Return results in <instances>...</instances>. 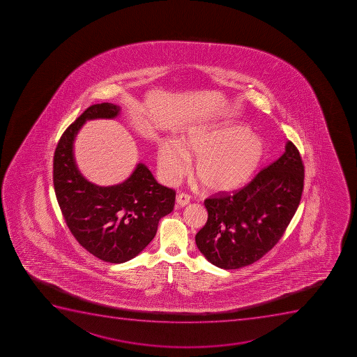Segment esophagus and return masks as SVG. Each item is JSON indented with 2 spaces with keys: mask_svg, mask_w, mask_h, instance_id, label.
<instances>
[{
  "mask_svg": "<svg viewBox=\"0 0 357 357\" xmlns=\"http://www.w3.org/2000/svg\"><path fill=\"white\" fill-rule=\"evenodd\" d=\"M176 205L184 207V206L188 205L191 202V197L186 195V193H181V195H176Z\"/></svg>",
  "mask_w": 357,
  "mask_h": 357,
  "instance_id": "esophagus-1",
  "label": "esophagus"
}]
</instances>
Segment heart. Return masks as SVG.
Returning <instances> with one entry per match:
<instances>
[{
	"label": "heart",
	"instance_id": "heart-1",
	"mask_svg": "<svg viewBox=\"0 0 357 357\" xmlns=\"http://www.w3.org/2000/svg\"><path fill=\"white\" fill-rule=\"evenodd\" d=\"M266 155V143L247 126L220 122L192 128L176 142L160 143L157 155L162 179L173 184L188 172V160H195V173L206 188L231 193L254 178Z\"/></svg>",
	"mask_w": 357,
	"mask_h": 357
}]
</instances>
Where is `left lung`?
<instances>
[{"label":"left lung","instance_id":"8db88e82","mask_svg":"<svg viewBox=\"0 0 357 357\" xmlns=\"http://www.w3.org/2000/svg\"><path fill=\"white\" fill-rule=\"evenodd\" d=\"M304 164L292 142L240 191L206 199L208 219L195 235L199 250L218 268L252 264L275 247L301 204Z\"/></svg>","mask_w":357,"mask_h":357}]
</instances>
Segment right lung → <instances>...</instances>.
<instances>
[{
	"instance_id": "1",
	"label": "right lung",
	"mask_w": 357,
	"mask_h": 357,
	"mask_svg": "<svg viewBox=\"0 0 357 357\" xmlns=\"http://www.w3.org/2000/svg\"><path fill=\"white\" fill-rule=\"evenodd\" d=\"M119 114L113 103L89 107L61 135L53 157V186L68 229L89 252L116 264L145 249L176 200V192L158 184L143 162L127 181L107 188L89 183L79 171L73 143L82 124Z\"/></svg>"
}]
</instances>
